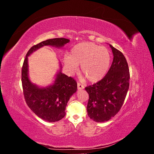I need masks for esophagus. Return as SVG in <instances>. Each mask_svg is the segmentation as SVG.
<instances>
[{
	"label": "esophagus",
	"instance_id": "esophagus-1",
	"mask_svg": "<svg viewBox=\"0 0 154 154\" xmlns=\"http://www.w3.org/2000/svg\"><path fill=\"white\" fill-rule=\"evenodd\" d=\"M77 86H78V90H82V89H83V88H84V86H83L82 84H80V83H78Z\"/></svg>",
	"mask_w": 154,
	"mask_h": 154
}]
</instances>
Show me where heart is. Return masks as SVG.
<instances>
[{
	"instance_id": "obj_1",
	"label": "heart",
	"mask_w": 154,
	"mask_h": 154,
	"mask_svg": "<svg viewBox=\"0 0 154 154\" xmlns=\"http://www.w3.org/2000/svg\"><path fill=\"white\" fill-rule=\"evenodd\" d=\"M63 63L69 73L74 74L80 66L81 72L91 82H97L103 78L109 71L110 54L105 47L91 42L75 45L69 56H65Z\"/></svg>"
}]
</instances>
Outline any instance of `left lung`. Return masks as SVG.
Instances as JSON below:
<instances>
[{"instance_id":"8db88e82","label":"left lung","mask_w":154,"mask_h":154,"mask_svg":"<svg viewBox=\"0 0 154 154\" xmlns=\"http://www.w3.org/2000/svg\"><path fill=\"white\" fill-rule=\"evenodd\" d=\"M108 44L114 57L110 69L101 80L85 87L89 96L87 106L88 116L97 123L107 122L118 112L129 88L127 60L122 52Z\"/></svg>"}]
</instances>
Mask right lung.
Here are the masks:
<instances>
[{
    "mask_svg": "<svg viewBox=\"0 0 154 154\" xmlns=\"http://www.w3.org/2000/svg\"><path fill=\"white\" fill-rule=\"evenodd\" d=\"M69 42V39L63 38L42 42L28 51L23 63L22 83L26 103L37 116L48 122H58L64 117L67 102L77 91V83L72 78L62 72V64L59 62L60 67L53 83L45 87L37 85L30 80L28 57L44 46L60 49Z\"/></svg>",
    "mask_w": 154,
    "mask_h": 154,
    "instance_id": "right-lung-1",
    "label": "right lung"
}]
</instances>
